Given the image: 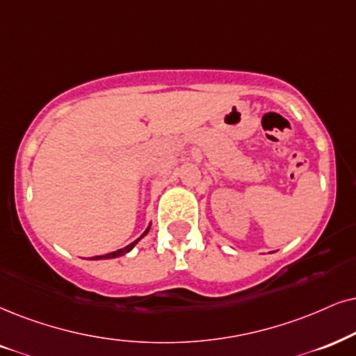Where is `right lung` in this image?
Instances as JSON below:
<instances>
[{
	"label": "right lung",
	"instance_id": "right-lung-1",
	"mask_svg": "<svg viewBox=\"0 0 356 356\" xmlns=\"http://www.w3.org/2000/svg\"><path fill=\"white\" fill-rule=\"evenodd\" d=\"M147 232H149V228H147V230H146L145 233H143V235H141V236H139L136 241H133V243H131V245L124 246V248H121V250H118V251H113V253H108V254H103V256H95V258H92V259H110V258H118V256H123L124 253H128V251H131V250H133V246H134V245H136V243H138L139 240H141V238H143V236H145Z\"/></svg>",
	"mask_w": 356,
	"mask_h": 356
}]
</instances>
